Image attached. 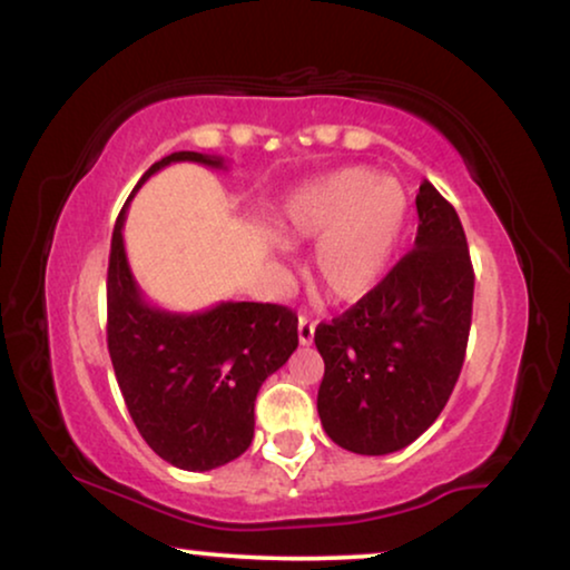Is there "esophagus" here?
Masks as SVG:
<instances>
[{
  "label": "esophagus",
  "mask_w": 570,
  "mask_h": 570,
  "mask_svg": "<svg viewBox=\"0 0 570 570\" xmlns=\"http://www.w3.org/2000/svg\"><path fill=\"white\" fill-rule=\"evenodd\" d=\"M314 332H316L314 318L298 316V340H301V345H311V342H314Z\"/></svg>",
  "instance_id": "1"
}]
</instances>
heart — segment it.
<instances>
[{
    "label": "heart",
    "mask_w": 570,
    "mask_h": 570,
    "mask_svg": "<svg viewBox=\"0 0 570 570\" xmlns=\"http://www.w3.org/2000/svg\"><path fill=\"white\" fill-rule=\"evenodd\" d=\"M410 197L373 168H345L303 186L285 202L283 233L293 244H318V285L337 301H357L384 277L407 228Z\"/></svg>",
    "instance_id": "obj_1"
}]
</instances>
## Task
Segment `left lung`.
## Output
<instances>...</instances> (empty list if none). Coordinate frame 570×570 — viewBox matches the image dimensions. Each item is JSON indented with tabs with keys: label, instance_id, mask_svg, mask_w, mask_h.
<instances>
[{
	"label": "left lung",
	"instance_id": "left-lung-1",
	"mask_svg": "<svg viewBox=\"0 0 570 570\" xmlns=\"http://www.w3.org/2000/svg\"><path fill=\"white\" fill-rule=\"evenodd\" d=\"M415 248L353 308L318 324V417L353 454L410 446L435 423L462 373L474 269L456 209L420 184Z\"/></svg>",
	"mask_w": 570,
	"mask_h": 570
}]
</instances>
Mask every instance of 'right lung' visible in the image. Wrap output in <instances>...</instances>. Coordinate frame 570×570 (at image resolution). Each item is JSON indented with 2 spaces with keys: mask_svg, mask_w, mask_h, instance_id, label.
<instances>
[{
  "mask_svg": "<svg viewBox=\"0 0 570 570\" xmlns=\"http://www.w3.org/2000/svg\"><path fill=\"white\" fill-rule=\"evenodd\" d=\"M223 158L170 153L153 163L135 191L170 163ZM127 205L116 217L108 256V355L137 431L155 454L207 472L244 454L254 439V402L264 379L298 347V316L277 303L225 301L199 314H170L145 301L124 252Z\"/></svg>",
  "mask_w": 570,
  "mask_h": 570,
  "instance_id": "obj_1",
  "label": "right lung"
}]
</instances>
